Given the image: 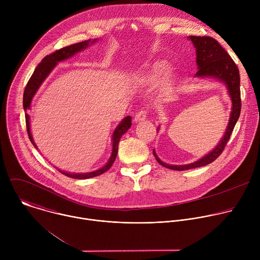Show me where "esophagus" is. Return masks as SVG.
I'll return each instance as SVG.
<instances>
[{
  "label": "esophagus",
  "instance_id": "34e87169",
  "mask_svg": "<svg viewBox=\"0 0 260 260\" xmlns=\"http://www.w3.org/2000/svg\"><path fill=\"white\" fill-rule=\"evenodd\" d=\"M147 117V112L145 110H141L139 111V112L136 114L135 116V121L136 122H141V121H144Z\"/></svg>",
  "mask_w": 260,
  "mask_h": 260
}]
</instances>
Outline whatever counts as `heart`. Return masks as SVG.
Segmentation results:
<instances>
[{
	"mask_svg": "<svg viewBox=\"0 0 260 260\" xmlns=\"http://www.w3.org/2000/svg\"><path fill=\"white\" fill-rule=\"evenodd\" d=\"M170 71V67L166 61L159 60L153 64L146 67L138 75L139 80L146 85H153L157 83ZM166 94H171L173 92V82L168 81L165 85Z\"/></svg>",
	"mask_w": 260,
	"mask_h": 260,
	"instance_id": "1",
	"label": "heart"
}]
</instances>
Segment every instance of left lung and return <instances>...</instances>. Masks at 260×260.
Returning a JSON list of instances; mask_svg holds the SVG:
<instances>
[{"label":"left lung","mask_w":260,"mask_h":260,"mask_svg":"<svg viewBox=\"0 0 260 260\" xmlns=\"http://www.w3.org/2000/svg\"><path fill=\"white\" fill-rule=\"evenodd\" d=\"M189 40L192 42L193 46L196 47L197 51V64L199 71L196 74V77L198 78H214L223 82L228 89L229 93L232 99V113L229 125L226 127L224 136L222 137L218 145L214 149L202 157L201 159L191 162L189 165H183V166H174L168 165L161 161L158 156L156 155L155 151L153 150L154 157L162 167L174 170V171H184V170H190L194 168H200L207 166L213 162L221 153L224 150V148L232 136L234 127L240 117L241 114V90H240V72L230 56V54L225 51V49L222 47L217 40H215L212 37L204 36H189Z\"/></svg>","instance_id":"obj_1"}]
</instances>
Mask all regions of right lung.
<instances>
[{"label": "right lung", "instance_id": "add662e5", "mask_svg": "<svg viewBox=\"0 0 260 260\" xmlns=\"http://www.w3.org/2000/svg\"><path fill=\"white\" fill-rule=\"evenodd\" d=\"M96 39H93V41L90 40H86V41H82L80 43H76L73 44L70 46H66L61 49H58L54 52H52L49 55H46L42 61L38 64L32 73L31 77L29 78L25 88H24V92H23V108L24 111H28L30 109V103L31 100L34 98V95L36 94L37 90L40 87V85L42 84V82L46 79V77L49 75L50 72L52 71V69L56 66V63L58 61H61L63 59H67L71 56H73L75 53L85 49L86 47H88L89 44H92L94 42H96ZM25 123H26V131H27V135L28 138L31 142V144L35 146L36 149L37 148L31 134H30V127H29V115L27 113H25ZM132 126V118L131 116H126L125 118L122 119V121L118 124V126L115 128L113 135H112V154H111V157L109 158L108 162L101 169L93 171V172H89V173H76V174H72V173H68V172H63V171H59L61 174L66 175L67 177L73 178V179H88V178H92L99 175H102L103 173L107 172L111 167H112L113 162L115 161V158L117 156V152H118V143L120 141V138L122 137V135H124L126 133V131Z\"/></svg>", "mask_w": 260, "mask_h": 260}]
</instances>
